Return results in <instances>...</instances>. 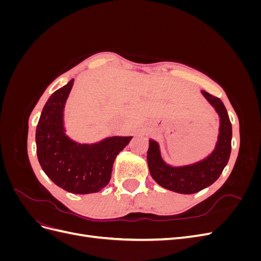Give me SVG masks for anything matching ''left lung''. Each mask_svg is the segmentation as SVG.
Instances as JSON below:
<instances>
[{"instance_id":"left-lung-1","label":"left lung","mask_w":261,"mask_h":261,"mask_svg":"<svg viewBox=\"0 0 261 261\" xmlns=\"http://www.w3.org/2000/svg\"><path fill=\"white\" fill-rule=\"evenodd\" d=\"M201 92L220 116L218 143L209 156L194 164L171 167L162 160L156 141L149 140L147 162L150 174L160 186L179 194H195L215 183L231 154L232 124L223 102L207 91Z\"/></svg>"}]
</instances>
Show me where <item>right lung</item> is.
Segmentation results:
<instances>
[{
  "mask_svg": "<svg viewBox=\"0 0 261 261\" xmlns=\"http://www.w3.org/2000/svg\"><path fill=\"white\" fill-rule=\"evenodd\" d=\"M74 80L52 93L36 129L37 155L48 177L73 194H91L105 188L111 178L116 155L133 137H109L97 144L82 145L69 139L63 112Z\"/></svg>",
  "mask_w": 261,
  "mask_h": 261,
  "instance_id": "add662e5",
  "label": "right lung"
}]
</instances>
